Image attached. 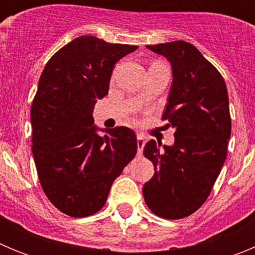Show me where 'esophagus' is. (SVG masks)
Here are the masks:
<instances>
[{
  "label": "esophagus",
  "instance_id": "obj_1",
  "mask_svg": "<svg viewBox=\"0 0 255 255\" xmlns=\"http://www.w3.org/2000/svg\"><path fill=\"white\" fill-rule=\"evenodd\" d=\"M136 139H138V153L141 154L144 148V144H145V138H144L143 134H138L136 135Z\"/></svg>",
  "mask_w": 255,
  "mask_h": 255
}]
</instances>
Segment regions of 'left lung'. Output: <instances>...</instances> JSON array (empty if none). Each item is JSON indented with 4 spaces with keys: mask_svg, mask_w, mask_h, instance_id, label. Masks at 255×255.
<instances>
[{
    "mask_svg": "<svg viewBox=\"0 0 255 255\" xmlns=\"http://www.w3.org/2000/svg\"><path fill=\"white\" fill-rule=\"evenodd\" d=\"M167 57L173 82L162 121L175 128L173 145L149 140L144 157L154 176L143 195L155 216L180 220L203 206L227 155L231 116L226 83L195 46L184 40L147 46Z\"/></svg>",
    "mask_w": 255,
    "mask_h": 255,
    "instance_id": "1",
    "label": "left lung"
}]
</instances>
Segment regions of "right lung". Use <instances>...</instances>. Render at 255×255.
Returning <instances> with one entry per match:
<instances>
[{
    "mask_svg": "<svg viewBox=\"0 0 255 255\" xmlns=\"http://www.w3.org/2000/svg\"><path fill=\"white\" fill-rule=\"evenodd\" d=\"M136 46L82 35L48 60L31 103V150L40 186L70 217H87L106 204L117 176L136 154L126 126L96 132L93 108L108 93L117 61Z\"/></svg>",
    "mask_w": 255,
    "mask_h": 255,
    "instance_id": "obj_1",
    "label": "right lung"
}]
</instances>
